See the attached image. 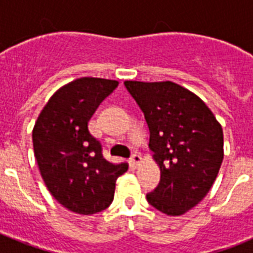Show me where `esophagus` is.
<instances>
[{"mask_svg": "<svg viewBox=\"0 0 253 253\" xmlns=\"http://www.w3.org/2000/svg\"><path fill=\"white\" fill-rule=\"evenodd\" d=\"M130 160H131V162H133L134 165H135V166H138V165H139V163L142 162V157H140V154L137 153V152L131 154Z\"/></svg>", "mask_w": 253, "mask_h": 253, "instance_id": "1", "label": "esophagus"}]
</instances>
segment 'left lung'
I'll use <instances>...</instances> for the list:
<instances>
[{
    "label": "left lung",
    "mask_w": 253,
    "mask_h": 253,
    "mask_svg": "<svg viewBox=\"0 0 253 253\" xmlns=\"http://www.w3.org/2000/svg\"><path fill=\"white\" fill-rule=\"evenodd\" d=\"M144 114L149 148L161 169L160 184L147 194L167 215H181L202 202L223 161V129L199 96L171 81H125Z\"/></svg>",
    "instance_id": "left-lung-1"
}]
</instances>
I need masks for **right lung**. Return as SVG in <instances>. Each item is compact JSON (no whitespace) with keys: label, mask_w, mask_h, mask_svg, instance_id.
<instances>
[{"label":"right lung","mask_w":253,"mask_h":253,"mask_svg":"<svg viewBox=\"0 0 253 253\" xmlns=\"http://www.w3.org/2000/svg\"><path fill=\"white\" fill-rule=\"evenodd\" d=\"M119 82L82 77L51 96L33 129V146L49 193L71 211L90 215L113 203L116 178L128 163L114 165L88 130V120Z\"/></svg>","instance_id":"1"}]
</instances>
